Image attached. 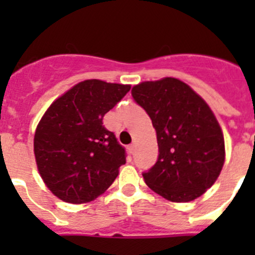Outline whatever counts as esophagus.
<instances>
[{
    "mask_svg": "<svg viewBox=\"0 0 255 255\" xmlns=\"http://www.w3.org/2000/svg\"><path fill=\"white\" fill-rule=\"evenodd\" d=\"M129 152L131 153V154H134V153H135V144H131V145H129Z\"/></svg>",
    "mask_w": 255,
    "mask_h": 255,
    "instance_id": "esophagus-1",
    "label": "esophagus"
}]
</instances>
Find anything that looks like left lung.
<instances>
[{
    "label": "left lung",
    "instance_id": "8db88e82",
    "mask_svg": "<svg viewBox=\"0 0 255 255\" xmlns=\"http://www.w3.org/2000/svg\"><path fill=\"white\" fill-rule=\"evenodd\" d=\"M131 96L157 132L158 158L143 172L145 184L177 203L204 194L225 162L224 134L206 101L175 78L140 83Z\"/></svg>",
    "mask_w": 255,
    "mask_h": 255
}]
</instances>
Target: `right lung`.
<instances>
[{
	"label": "right lung",
	"mask_w": 255,
	"mask_h": 255,
	"mask_svg": "<svg viewBox=\"0 0 255 255\" xmlns=\"http://www.w3.org/2000/svg\"><path fill=\"white\" fill-rule=\"evenodd\" d=\"M130 85L97 79L74 85L40 119L34 135L38 171L47 188L73 204L105 193L125 164V148L103 126V116Z\"/></svg>",
	"instance_id": "obj_1"
}]
</instances>
